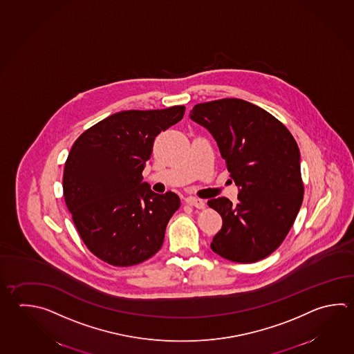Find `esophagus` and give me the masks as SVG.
Instances as JSON below:
<instances>
[{
	"instance_id": "obj_1",
	"label": "esophagus",
	"mask_w": 354,
	"mask_h": 354,
	"mask_svg": "<svg viewBox=\"0 0 354 354\" xmlns=\"http://www.w3.org/2000/svg\"><path fill=\"white\" fill-rule=\"evenodd\" d=\"M187 205H190V207H198V209H204V207H205V203H204V201H201V199L193 198V196L187 198Z\"/></svg>"
}]
</instances>
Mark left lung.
<instances>
[{
  "instance_id": "left-lung-1",
  "label": "left lung",
  "mask_w": 354,
  "mask_h": 354,
  "mask_svg": "<svg viewBox=\"0 0 354 354\" xmlns=\"http://www.w3.org/2000/svg\"><path fill=\"white\" fill-rule=\"evenodd\" d=\"M190 119L213 135L239 189L236 205L227 198L207 201L223 219L210 248L227 261H261L279 247L299 212V147L273 115L241 99L198 104Z\"/></svg>"
}]
</instances>
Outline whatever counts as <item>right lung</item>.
Segmentation results:
<instances>
[{"label":"right lung","mask_w":354,"mask_h":354,"mask_svg":"<svg viewBox=\"0 0 354 354\" xmlns=\"http://www.w3.org/2000/svg\"><path fill=\"white\" fill-rule=\"evenodd\" d=\"M184 113L185 106L120 111L75 141L64 169V198L81 239L101 261L130 267L160 250L180 199L153 193L141 173L155 138Z\"/></svg>","instance_id":"obj_1"}]
</instances>
